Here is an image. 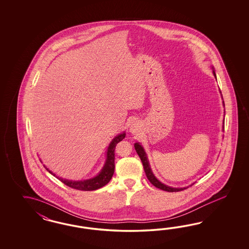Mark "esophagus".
Returning a JSON list of instances; mask_svg holds the SVG:
<instances>
[{"label": "esophagus", "mask_w": 249, "mask_h": 249, "mask_svg": "<svg viewBox=\"0 0 249 249\" xmlns=\"http://www.w3.org/2000/svg\"><path fill=\"white\" fill-rule=\"evenodd\" d=\"M140 129H141V126L137 121H133L129 126V131L133 134H137L140 131Z\"/></svg>", "instance_id": "1"}]
</instances>
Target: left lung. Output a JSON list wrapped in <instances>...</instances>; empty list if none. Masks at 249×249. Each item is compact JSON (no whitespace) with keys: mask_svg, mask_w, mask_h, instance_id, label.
I'll return each mask as SVG.
<instances>
[{"mask_svg":"<svg viewBox=\"0 0 249 249\" xmlns=\"http://www.w3.org/2000/svg\"><path fill=\"white\" fill-rule=\"evenodd\" d=\"M213 73L214 77L216 78V75H215L214 70L213 71ZM223 104H224V107H225V103H223ZM224 127H225V126H223V128H224ZM134 147H135V150L136 151H137V153H138V155L140 156V158L142 160V165H143L144 172H145V174H146V176H147L148 180L151 181V184H153L155 187L160 189V190H163V191H166V192H171V193L179 192V191H182V190H184V189L188 188V187H184V188H174V187L167 186L165 184H163L162 182H160V181H159L158 179L154 176V174H152V172H151V167H150V164H149V160H148L147 155H146V153H145V151H144L142 146L141 144L137 142V143L134 144ZM193 184H194V183H193Z\"/></svg>","mask_w":249,"mask_h":249,"instance_id":"left-lung-1","label":"left lung"}]
</instances>
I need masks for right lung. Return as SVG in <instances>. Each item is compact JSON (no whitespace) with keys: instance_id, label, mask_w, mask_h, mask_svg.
I'll return each mask as SVG.
<instances>
[{"instance_id":"right-lung-1","label":"right lung","mask_w":249,"mask_h":249,"mask_svg":"<svg viewBox=\"0 0 249 249\" xmlns=\"http://www.w3.org/2000/svg\"><path fill=\"white\" fill-rule=\"evenodd\" d=\"M125 132L122 134L115 137L112 142L109 144L107 151V160H106L105 165L102 168L101 172L94 178H91L89 180H84V181H69V180H64L61 179L59 177H56L55 174H53L51 171H49L46 167L45 169L50 173L58 178L63 183L68 185V187L79 190V191H94L97 189L101 188L105 186L106 184L108 181L111 180L114 174V169H115V148L116 145L121 142L125 138Z\"/></svg>"}]
</instances>
